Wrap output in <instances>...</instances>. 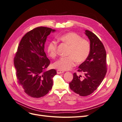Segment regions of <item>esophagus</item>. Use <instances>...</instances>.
<instances>
[{"mask_svg":"<svg viewBox=\"0 0 122 122\" xmlns=\"http://www.w3.org/2000/svg\"><path fill=\"white\" fill-rule=\"evenodd\" d=\"M56 72H57V73L58 74H61V73H64V71H61V70H57Z\"/></svg>","mask_w":122,"mask_h":122,"instance_id":"1","label":"esophagus"}]
</instances>
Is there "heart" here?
<instances>
[{
    "mask_svg": "<svg viewBox=\"0 0 122 122\" xmlns=\"http://www.w3.org/2000/svg\"><path fill=\"white\" fill-rule=\"evenodd\" d=\"M58 39L69 46L67 55L61 57L53 64V67L61 71L71 69L75 65L83 62L88 57L91 51L90 44L87 41L75 32H68L58 37ZM57 43L55 41H50L47 47V52L51 58L56 55Z\"/></svg>",
    "mask_w": 122,
    "mask_h": 122,
    "instance_id": "1",
    "label": "heart"
}]
</instances>
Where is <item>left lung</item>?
Returning a JSON list of instances; mask_svg holds the SVG:
<instances>
[{"label":"left lung","instance_id":"8db88e82","mask_svg":"<svg viewBox=\"0 0 122 122\" xmlns=\"http://www.w3.org/2000/svg\"><path fill=\"white\" fill-rule=\"evenodd\" d=\"M90 41L91 51L86 60L79 66L78 71L83 72V77L73 74L70 88L81 96L90 95L100 85L107 72L106 53L104 45L93 32L85 30Z\"/></svg>","mask_w":122,"mask_h":122}]
</instances>
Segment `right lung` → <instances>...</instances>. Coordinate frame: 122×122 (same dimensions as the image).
Instances as JSON below:
<instances>
[{
  "label": "right lung",
  "mask_w": 122,
  "mask_h": 122,
  "mask_svg": "<svg viewBox=\"0 0 122 122\" xmlns=\"http://www.w3.org/2000/svg\"><path fill=\"white\" fill-rule=\"evenodd\" d=\"M55 29L38 27L26 33L22 38L14 57L18 82L25 93L33 98L46 95L53 86L56 70L46 69L50 61L44 51L47 36Z\"/></svg>",
  "instance_id": "right-lung-1"
}]
</instances>
